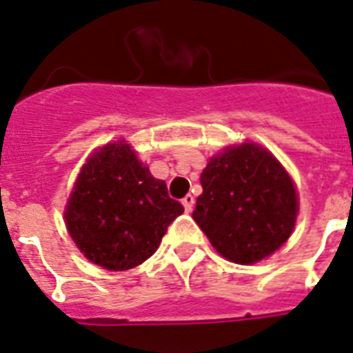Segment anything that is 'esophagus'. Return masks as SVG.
I'll return each instance as SVG.
<instances>
[{
	"mask_svg": "<svg viewBox=\"0 0 353 353\" xmlns=\"http://www.w3.org/2000/svg\"><path fill=\"white\" fill-rule=\"evenodd\" d=\"M182 204H184V210L190 213L191 210H193V205H194V199H193V194H185L184 199H182Z\"/></svg>",
	"mask_w": 353,
	"mask_h": 353,
	"instance_id": "esophagus-1",
	"label": "esophagus"
}]
</instances>
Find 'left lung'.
<instances>
[{"label":"left lung","mask_w":353,"mask_h":353,"mask_svg":"<svg viewBox=\"0 0 353 353\" xmlns=\"http://www.w3.org/2000/svg\"><path fill=\"white\" fill-rule=\"evenodd\" d=\"M200 184L193 219L228 261L253 264L292 235L297 193L266 149L255 143L225 149L205 165Z\"/></svg>","instance_id":"8db88e82"}]
</instances>
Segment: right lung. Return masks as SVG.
<instances>
[{
	"label": "right lung",
	"instance_id": "add662e5",
	"mask_svg": "<svg viewBox=\"0 0 353 353\" xmlns=\"http://www.w3.org/2000/svg\"><path fill=\"white\" fill-rule=\"evenodd\" d=\"M184 205L168 194L128 143H109L83 165L65 222L81 253L98 266L123 272L157 252Z\"/></svg>",
	"mask_w": 353,
	"mask_h": 353
}]
</instances>
